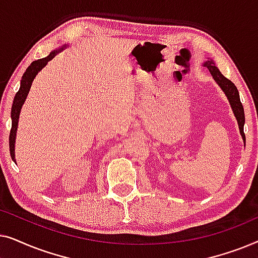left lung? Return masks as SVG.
Masks as SVG:
<instances>
[{
  "mask_svg": "<svg viewBox=\"0 0 258 258\" xmlns=\"http://www.w3.org/2000/svg\"><path fill=\"white\" fill-rule=\"evenodd\" d=\"M203 66L207 67L208 70H209V73L211 74V76H213V79L215 80V82L218 84V87L221 88L222 91L225 94V96H227L229 103H230V107L232 109V112H234L236 117V121H237L239 134H241L243 143H244V147H245V135H244V132H243V128H244V123H245L244 109H243L241 100H239V94H238L237 88H236L235 84L232 83L230 80H228L227 77L222 75L216 64H215L213 58L208 57L206 59V62H203Z\"/></svg>",
  "mask_w": 258,
  "mask_h": 258,
  "instance_id": "left-lung-1",
  "label": "left lung"
}]
</instances>
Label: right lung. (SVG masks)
<instances>
[{
	"label": "right lung",
	"instance_id": "right-lung-1",
	"mask_svg": "<svg viewBox=\"0 0 258 258\" xmlns=\"http://www.w3.org/2000/svg\"><path fill=\"white\" fill-rule=\"evenodd\" d=\"M69 47V44H63L61 47L54 49V50L50 51V54L45 56L43 58L37 59V61H34L28 67L26 72H24L22 79H21V84L20 89L17 91L15 97H14L13 105H12V112H10V116H12V130H10V136H9V148H10V156H12V160L16 163L15 160V142H16V133H17V126H19V118H20V112L21 109H22L24 102L27 100L28 94H29V90L31 88V84H33V81L38 73L41 72L42 69L44 68L45 66L48 64L49 61H51L52 58L55 57L58 52H61Z\"/></svg>",
	"mask_w": 258,
	"mask_h": 258
}]
</instances>
